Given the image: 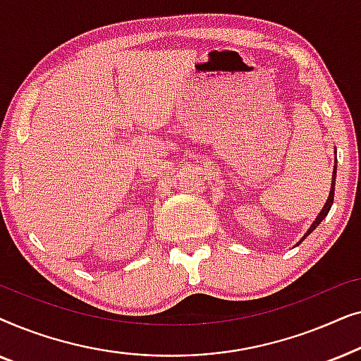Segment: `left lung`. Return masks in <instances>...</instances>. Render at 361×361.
<instances>
[{
	"label": "left lung",
	"instance_id": "left-lung-1",
	"mask_svg": "<svg viewBox=\"0 0 361 361\" xmlns=\"http://www.w3.org/2000/svg\"><path fill=\"white\" fill-rule=\"evenodd\" d=\"M335 177H337V157H335V166H334V176H332V185H330V194H329V199L325 200V205L322 207V210H320V214L315 216V220L312 221V225L309 226V230L305 231V235L302 236V238H300V241H304L305 240V236H309L310 233H312V231L317 228V226L320 225V221H322L325 216H327V214H329V210H330V207H332V204H334V194H335ZM299 241V243H300ZM299 243L295 245V246H299Z\"/></svg>",
	"mask_w": 361,
	"mask_h": 361
}]
</instances>
